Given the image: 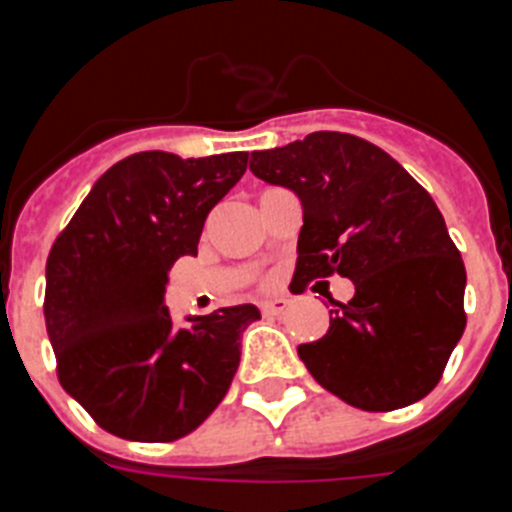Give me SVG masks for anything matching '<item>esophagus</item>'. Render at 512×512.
Segmentation results:
<instances>
[{"mask_svg":"<svg viewBox=\"0 0 512 512\" xmlns=\"http://www.w3.org/2000/svg\"><path fill=\"white\" fill-rule=\"evenodd\" d=\"M289 300H284V297H271V300H264L261 302V312L264 315H282L284 310H287Z\"/></svg>","mask_w":512,"mask_h":512,"instance_id":"1","label":"esophagus"}]
</instances>
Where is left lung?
Listing matches in <instances>:
<instances>
[{
    "mask_svg": "<svg viewBox=\"0 0 512 512\" xmlns=\"http://www.w3.org/2000/svg\"><path fill=\"white\" fill-rule=\"evenodd\" d=\"M248 169L302 205L297 292L354 282L320 341L297 346L320 387L361 410H397L438 384L459 343L467 271L431 194L390 153L348 133L253 151Z\"/></svg>",
    "mask_w": 512,
    "mask_h": 512,
    "instance_id": "obj_1",
    "label": "left lung"
}]
</instances>
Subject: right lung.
I'll list each match as a JSON object with an SVG mask.
<instances>
[{"label": "right lung", "mask_w": 512, "mask_h": 512, "mask_svg": "<svg viewBox=\"0 0 512 512\" xmlns=\"http://www.w3.org/2000/svg\"><path fill=\"white\" fill-rule=\"evenodd\" d=\"M246 161L243 151L133 153L99 176L53 243L43 310L58 379L104 431L176 441L228 392L259 307H223L176 328L164 295L174 261L197 253L207 212Z\"/></svg>", "instance_id": "right-lung-1"}]
</instances>
